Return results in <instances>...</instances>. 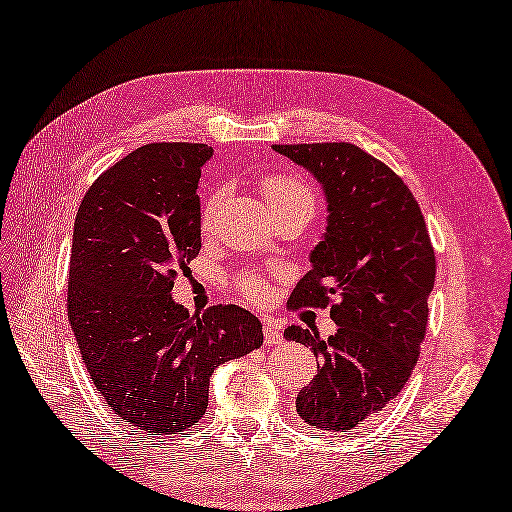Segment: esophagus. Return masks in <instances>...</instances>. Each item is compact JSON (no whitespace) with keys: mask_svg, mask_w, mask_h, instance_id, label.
Returning <instances> with one entry per match:
<instances>
[{"mask_svg":"<svg viewBox=\"0 0 512 512\" xmlns=\"http://www.w3.org/2000/svg\"><path fill=\"white\" fill-rule=\"evenodd\" d=\"M263 328H265V345H278V343H282V328L278 326L276 321L265 319L263 321Z\"/></svg>","mask_w":512,"mask_h":512,"instance_id":"1","label":"esophagus"}]
</instances>
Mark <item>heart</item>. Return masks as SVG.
Here are the masks:
<instances>
[{
    "label": "heart",
    "instance_id": "obj_1",
    "mask_svg": "<svg viewBox=\"0 0 512 512\" xmlns=\"http://www.w3.org/2000/svg\"><path fill=\"white\" fill-rule=\"evenodd\" d=\"M260 193H263L265 202L273 217L280 215H302L306 221L313 219L319 206V197L313 186L304 178L293 176V173H269L260 180ZM221 204V193L215 191L206 197L202 206V226L208 228L213 223V217ZM236 291L243 297L252 299V302H263L267 297V282L265 278L256 276V273H243L234 280Z\"/></svg>",
    "mask_w": 512,
    "mask_h": 512
}]
</instances>
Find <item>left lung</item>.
Listing matches in <instances>:
<instances>
[{"label":"left lung","mask_w":512,"mask_h":512,"mask_svg":"<svg viewBox=\"0 0 512 512\" xmlns=\"http://www.w3.org/2000/svg\"><path fill=\"white\" fill-rule=\"evenodd\" d=\"M323 186L328 228L310 252L289 308H326L339 326L323 341L289 326L315 352L317 376L295 408L321 432H347L404 389L426 339L436 260L421 208L404 180L352 143L273 145ZM337 302L332 305L331 297Z\"/></svg>","instance_id":"8db88e82"}]
</instances>
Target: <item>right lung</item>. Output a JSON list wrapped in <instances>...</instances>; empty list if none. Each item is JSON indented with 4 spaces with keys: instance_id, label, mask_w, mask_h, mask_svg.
<instances>
[{
    "instance_id": "right-lung-1",
    "label": "right lung",
    "mask_w": 512,
    "mask_h": 512,
    "mask_svg": "<svg viewBox=\"0 0 512 512\" xmlns=\"http://www.w3.org/2000/svg\"><path fill=\"white\" fill-rule=\"evenodd\" d=\"M213 147L149 143L86 191L73 223L67 313L97 391L143 432L178 434L204 417L213 371L263 345L249 310L189 315L171 297L202 249L197 182Z\"/></svg>"
}]
</instances>
